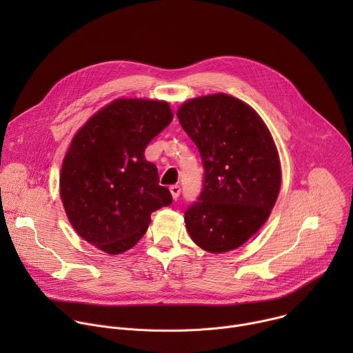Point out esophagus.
Here are the masks:
<instances>
[{"label": "esophagus", "instance_id": "1", "mask_svg": "<svg viewBox=\"0 0 353 353\" xmlns=\"http://www.w3.org/2000/svg\"><path fill=\"white\" fill-rule=\"evenodd\" d=\"M180 191H181V188H180V185H177V184H174V185H172V187H170V192H172V196H173L174 199H177V198H179Z\"/></svg>", "mask_w": 353, "mask_h": 353}]
</instances>
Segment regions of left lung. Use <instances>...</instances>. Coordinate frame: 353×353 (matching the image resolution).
<instances>
[{
    "label": "left lung",
    "mask_w": 353,
    "mask_h": 353,
    "mask_svg": "<svg viewBox=\"0 0 353 353\" xmlns=\"http://www.w3.org/2000/svg\"><path fill=\"white\" fill-rule=\"evenodd\" d=\"M177 117L205 170L203 191L184 212L187 230L201 248L226 253L253 236L276 203L275 142L253 109L225 93L188 100Z\"/></svg>",
    "instance_id": "left-lung-1"
}]
</instances>
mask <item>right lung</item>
I'll return each instance as SVG.
<instances>
[{
	"label": "right lung",
	"instance_id": "obj_1",
	"mask_svg": "<svg viewBox=\"0 0 353 353\" xmlns=\"http://www.w3.org/2000/svg\"><path fill=\"white\" fill-rule=\"evenodd\" d=\"M173 120L161 100L117 99L75 134L60 177L63 205L75 232L108 254H121L145 234L150 214L172 204L148 143Z\"/></svg>",
	"mask_w": 353,
	"mask_h": 353
}]
</instances>
